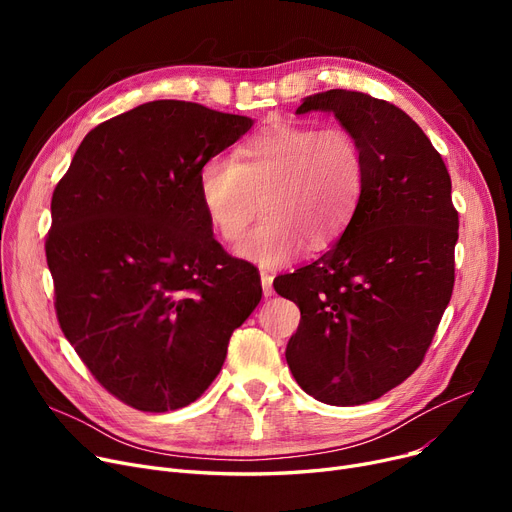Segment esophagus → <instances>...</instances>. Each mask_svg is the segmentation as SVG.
<instances>
[{
  "instance_id": "1",
  "label": "esophagus",
  "mask_w": 512,
  "mask_h": 512,
  "mask_svg": "<svg viewBox=\"0 0 512 512\" xmlns=\"http://www.w3.org/2000/svg\"><path fill=\"white\" fill-rule=\"evenodd\" d=\"M272 282H274V278H272L270 274H265V272H261V286H263V297H272V294H274V286H272Z\"/></svg>"
}]
</instances>
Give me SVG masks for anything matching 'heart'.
<instances>
[{"instance_id": "b5f03b06", "label": "heart", "mask_w": 512, "mask_h": 512, "mask_svg": "<svg viewBox=\"0 0 512 512\" xmlns=\"http://www.w3.org/2000/svg\"><path fill=\"white\" fill-rule=\"evenodd\" d=\"M365 186V157L346 128L284 126L201 168L199 195L222 240H242L257 213L265 220L238 247L261 267H282L307 247L321 251L355 218Z\"/></svg>"}]
</instances>
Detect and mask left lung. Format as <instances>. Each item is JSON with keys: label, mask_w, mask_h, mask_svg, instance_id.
<instances>
[{"label": "left lung", "mask_w": 512, "mask_h": 512, "mask_svg": "<svg viewBox=\"0 0 512 512\" xmlns=\"http://www.w3.org/2000/svg\"><path fill=\"white\" fill-rule=\"evenodd\" d=\"M307 112L355 134L365 186L330 251L274 280L301 309L286 361L313 398L365 405L405 382L434 340L454 288L459 211L442 155L400 107L332 89L305 97L297 114Z\"/></svg>", "instance_id": "obj_1"}]
</instances>
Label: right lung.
Here are the masks:
<instances>
[{
	"instance_id": "obj_1",
	"label": "right lung",
	"mask_w": 512,
	"mask_h": 512,
	"mask_svg": "<svg viewBox=\"0 0 512 512\" xmlns=\"http://www.w3.org/2000/svg\"><path fill=\"white\" fill-rule=\"evenodd\" d=\"M251 126L149 101L95 126L53 191L45 255L60 328L132 409L195 402L261 301L257 270L213 238L199 195L201 168Z\"/></svg>"
}]
</instances>
